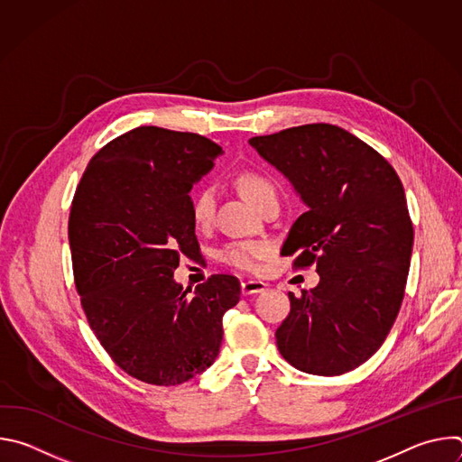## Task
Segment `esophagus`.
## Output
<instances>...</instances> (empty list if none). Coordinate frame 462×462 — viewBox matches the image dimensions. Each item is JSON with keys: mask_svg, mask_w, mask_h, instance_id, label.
<instances>
[{"mask_svg": "<svg viewBox=\"0 0 462 462\" xmlns=\"http://www.w3.org/2000/svg\"><path fill=\"white\" fill-rule=\"evenodd\" d=\"M267 289V283H263L259 280H245L241 282V292L245 296H250V294H259Z\"/></svg>", "mask_w": 462, "mask_h": 462, "instance_id": "34e87169", "label": "esophagus"}]
</instances>
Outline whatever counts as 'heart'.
I'll use <instances>...</instances> for the list:
<instances>
[{"label":"heart","instance_id":"1","mask_svg":"<svg viewBox=\"0 0 462 462\" xmlns=\"http://www.w3.org/2000/svg\"><path fill=\"white\" fill-rule=\"evenodd\" d=\"M237 186L246 199L259 208L261 203L271 195H276L274 184L261 173L245 171L237 177ZM216 212V189L212 186L201 188L191 197V219L197 226H208ZM269 252V246L261 241H232L221 252L219 259L226 265H232L241 271H252L259 257Z\"/></svg>","mask_w":462,"mask_h":462}]
</instances>
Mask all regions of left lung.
Wrapping results in <instances>:
<instances>
[{
    "label": "left lung",
    "mask_w": 462,
    "mask_h": 462,
    "mask_svg": "<svg viewBox=\"0 0 462 462\" xmlns=\"http://www.w3.org/2000/svg\"><path fill=\"white\" fill-rule=\"evenodd\" d=\"M248 144L282 171L307 207L282 248L319 283L278 327L282 356L321 376L369 360L397 318L413 250L404 186L371 146L333 124L289 127Z\"/></svg>",
    "instance_id": "8db88e82"
}]
</instances>
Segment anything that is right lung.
<instances>
[{
    "label": "right lung",
    "instance_id": "obj_1",
    "mask_svg": "<svg viewBox=\"0 0 462 462\" xmlns=\"http://www.w3.org/2000/svg\"><path fill=\"white\" fill-rule=\"evenodd\" d=\"M221 152L201 135L141 125L89 161L75 193L69 245L84 312L113 362L146 383L207 371L239 301L228 274L193 292L173 280L180 255L199 252L189 189Z\"/></svg>",
    "mask_w": 462,
    "mask_h": 462
}]
</instances>
